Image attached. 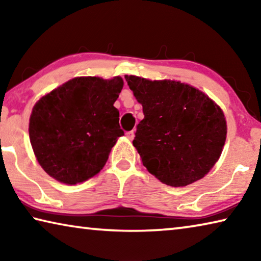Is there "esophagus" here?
<instances>
[{
  "label": "esophagus",
  "instance_id": "esophagus-1",
  "mask_svg": "<svg viewBox=\"0 0 261 261\" xmlns=\"http://www.w3.org/2000/svg\"><path fill=\"white\" fill-rule=\"evenodd\" d=\"M125 136H126L127 139L132 140L135 138V132L134 131H127V132H125Z\"/></svg>",
  "mask_w": 261,
  "mask_h": 261
}]
</instances>
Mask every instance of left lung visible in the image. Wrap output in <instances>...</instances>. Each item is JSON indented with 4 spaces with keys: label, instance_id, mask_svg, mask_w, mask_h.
Listing matches in <instances>:
<instances>
[{
    "label": "left lung",
    "instance_id": "8db88e82",
    "mask_svg": "<svg viewBox=\"0 0 261 261\" xmlns=\"http://www.w3.org/2000/svg\"><path fill=\"white\" fill-rule=\"evenodd\" d=\"M125 79L143 106L144 120L132 141L143 165L170 187H185L204 177L226 141L222 109L188 84L137 76Z\"/></svg>",
    "mask_w": 261,
    "mask_h": 261
}]
</instances>
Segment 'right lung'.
Here are the masks:
<instances>
[{
	"label": "right lung",
	"instance_id": "right-lung-1",
	"mask_svg": "<svg viewBox=\"0 0 261 261\" xmlns=\"http://www.w3.org/2000/svg\"><path fill=\"white\" fill-rule=\"evenodd\" d=\"M123 79L77 77L38 101L30 117L31 145L53 178L77 184L98 174L124 135L114 107Z\"/></svg>",
	"mask_w": 261,
	"mask_h": 261
}]
</instances>
